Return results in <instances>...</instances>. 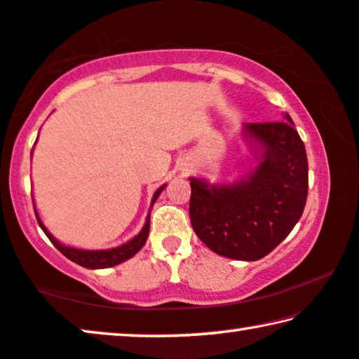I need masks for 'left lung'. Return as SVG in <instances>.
Instances as JSON below:
<instances>
[{
	"instance_id": "1",
	"label": "left lung",
	"mask_w": 359,
	"mask_h": 359,
	"mask_svg": "<svg viewBox=\"0 0 359 359\" xmlns=\"http://www.w3.org/2000/svg\"><path fill=\"white\" fill-rule=\"evenodd\" d=\"M245 124L258 165L235 184L190 177V221L214 253L258 261L279 245L302 217L308 196V158L292 117Z\"/></svg>"
}]
</instances>
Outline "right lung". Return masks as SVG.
Returning a JSON list of instances; mask_svg holds the SVG:
<instances>
[{"mask_svg": "<svg viewBox=\"0 0 359 359\" xmlns=\"http://www.w3.org/2000/svg\"><path fill=\"white\" fill-rule=\"evenodd\" d=\"M164 187H159V189L154 191L153 195V200H151V206L154 205V201L158 200V196L161 191L164 190ZM151 212V210H149ZM35 216H36V221H39V226L41 227V231L46 233V237L51 240V243L55 245V247L61 251V253L69 258L74 263H77L79 266H83L87 267V269H104V267H112L116 264H121L124 263V261L130 259L133 255H137L138 251L142 250L143 245L147 243V238H148V233H149V214L147 217V222L143 229L140 231V233L135 235L132 240H128L127 243L121 245V247H116V248H111V250H79V248H72V247H66V245H62L57 242V240L53 237V235L48 232V229L43 226V222L40 221L39 214L35 211Z\"/></svg>", "mask_w": 359, "mask_h": 359, "instance_id": "add662e5", "label": "right lung"}]
</instances>
